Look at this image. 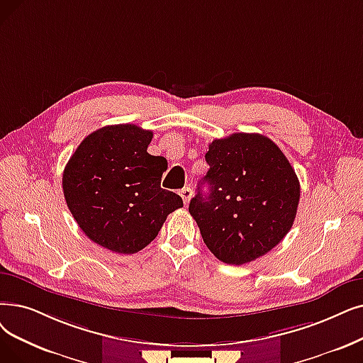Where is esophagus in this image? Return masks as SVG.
<instances>
[{"label": "esophagus", "mask_w": 363, "mask_h": 363, "mask_svg": "<svg viewBox=\"0 0 363 363\" xmlns=\"http://www.w3.org/2000/svg\"><path fill=\"white\" fill-rule=\"evenodd\" d=\"M179 196L182 197L184 203H185V204H188V201H190V199H191V196H193L191 188H190V186H184L182 190L179 191Z\"/></svg>", "instance_id": "esophagus-1"}]
</instances>
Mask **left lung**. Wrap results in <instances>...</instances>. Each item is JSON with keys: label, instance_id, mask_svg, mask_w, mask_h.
I'll use <instances>...</instances> for the list:
<instances>
[{"label": "left lung", "instance_id": "1", "mask_svg": "<svg viewBox=\"0 0 363 363\" xmlns=\"http://www.w3.org/2000/svg\"><path fill=\"white\" fill-rule=\"evenodd\" d=\"M204 159L209 170L188 208L203 242L225 264L265 255L291 230L301 193L285 154L264 135L233 133L209 144Z\"/></svg>", "mask_w": 363, "mask_h": 363}]
</instances>
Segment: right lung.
Wrapping results in <instances>:
<instances>
[{"instance_id":"1","label":"right lung","mask_w":363,"mask_h":363,"mask_svg":"<svg viewBox=\"0 0 363 363\" xmlns=\"http://www.w3.org/2000/svg\"><path fill=\"white\" fill-rule=\"evenodd\" d=\"M151 130L105 125L84 138L65 166L68 208L87 238L117 254H136L159 234L182 199L160 186L164 157L147 148Z\"/></svg>"}]
</instances>
